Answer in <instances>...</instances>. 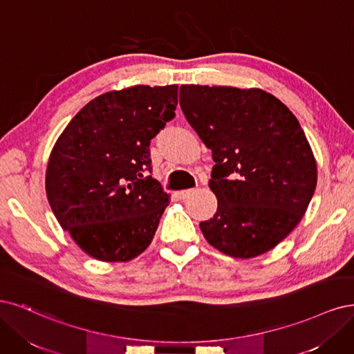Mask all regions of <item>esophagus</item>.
Wrapping results in <instances>:
<instances>
[{
    "instance_id": "34e87169",
    "label": "esophagus",
    "mask_w": 354,
    "mask_h": 354,
    "mask_svg": "<svg viewBox=\"0 0 354 354\" xmlns=\"http://www.w3.org/2000/svg\"><path fill=\"white\" fill-rule=\"evenodd\" d=\"M194 192H196V189H194V188H189V189H182V191H178V192H176V196H178L180 200H184V198L189 197L191 194H194Z\"/></svg>"
}]
</instances>
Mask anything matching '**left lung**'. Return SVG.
<instances>
[{"label":"left lung","mask_w":354,"mask_h":354,"mask_svg":"<svg viewBox=\"0 0 354 354\" xmlns=\"http://www.w3.org/2000/svg\"><path fill=\"white\" fill-rule=\"evenodd\" d=\"M179 104L214 162L209 187L218 210L200 223L204 238L236 259L277 247L301 221L317 182L297 118L259 88L182 85Z\"/></svg>","instance_id":"left-lung-1"}]
</instances>
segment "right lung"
<instances>
[{"instance_id":"add662e5","label":"right lung","mask_w":354,"mask_h":354,"mask_svg":"<svg viewBox=\"0 0 354 354\" xmlns=\"http://www.w3.org/2000/svg\"><path fill=\"white\" fill-rule=\"evenodd\" d=\"M176 104L178 85L110 91L89 101L55 141L47 198L88 256L129 261L151 244L170 196L148 175L150 141Z\"/></svg>"}]
</instances>
